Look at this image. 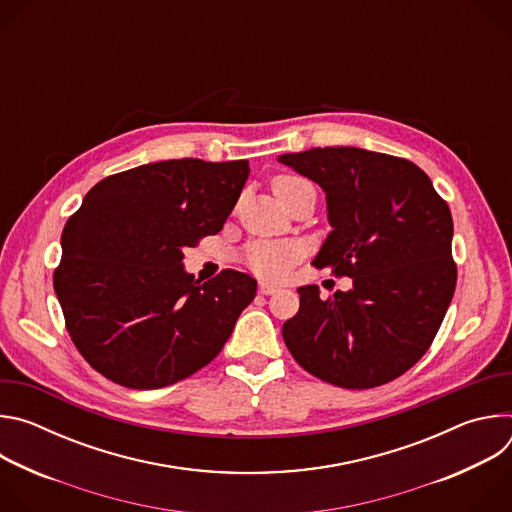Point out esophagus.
Returning <instances> with one entry per match:
<instances>
[{"instance_id":"obj_1","label":"esophagus","mask_w":512,"mask_h":512,"mask_svg":"<svg viewBox=\"0 0 512 512\" xmlns=\"http://www.w3.org/2000/svg\"><path fill=\"white\" fill-rule=\"evenodd\" d=\"M275 291H279V287L277 285H273V283H259V294L261 296H271V294H275Z\"/></svg>"}]
</instances>
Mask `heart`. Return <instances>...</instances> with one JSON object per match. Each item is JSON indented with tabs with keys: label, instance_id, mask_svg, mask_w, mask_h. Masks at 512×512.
I'll return each instance as SVG.
<instances>
[{
	"label": "heart",
	"instance_id": "obj_1",
	"mask_svg": "<svg viewBox=\"0 0 512 512\" xmlns=\"http://www.w3.org/2000/svg\"><path fill=\"white\" fill-rule=\"evenodd\" d=\"M308 184V180L300 176L281 174L273 180V192L277 200L281 202L291 192L298 190L300 186ZM298 247L289 243H275V241H255L243 249V263L263 277H281L289 271V267L298 259Z\"/></svg>",
	"mask_w": 512,
	"mask_h": 512
}]
</instances>
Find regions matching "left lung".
I'll list each match as a JSON object with an SVG mask.
<instances>
[{
    "instance_id": "left-lung-1",
    "label": "left lung",
    "mask_w": 512,
    "mask_h": 512,
    "mask_svg": "<svg viewBox=\"0 0 512 512\" xmlns=\"http://www.w3.org/2000/svg\"><path fill=\"white\" fill-rule=\"evenodd\" d=\"M279 162L326 192L332 233L316 269L350 277V291L320 298L298 289L300 310L283 324L291 356L344 389H373L427 352L452 302L458 269L448 202L413 162L360 148H314Z\"/></svg>"
}]
</instances>
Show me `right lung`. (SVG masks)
Here are the masks:
<instances>
[{
    "mask_svg": "<svg viewBox=\"0 0 512 512\" xmlns=\"http://www.w3.org/2000/svg\"><path fill=\"white\" fill-rule=\"evenodd\" d=\"M249 162L182 158L95 184L62 231L54 291L91 367L127 389L174 385L223 350L257 281L223 269L200 283L184 249L223 229Z\"/></svg>",
    "mask_w": 512,
    "mask_h": 512,
    "instance_id": "1",
    "label": "right lung"
}]
</instances>
